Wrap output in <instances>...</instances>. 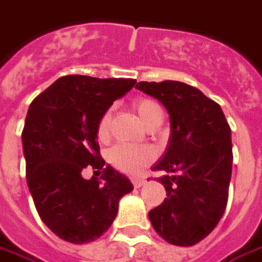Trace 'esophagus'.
I'll return each instance as SVG.
<instances>
[{"label":"esophagus","mask_w":262,"mask_h":262,"mask_svg":"<svg viewBox=\"0 0 262 262\" xmlns=\"http://www.w3.org/2000/svg\"><path fill=\"white\" fill-rule=\"evenodd\" d=\"M133 187L135 188H142L146 184V180H133Z\"/></svg>","instance_id":"obj_1"}]
</instances>
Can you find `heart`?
<instances>
[{
    "label": "heart",
    "instance_id": "obj_1",
    "mask_svg": "<svg viewBox=\"0 0 262 262\" xmlns=\"http://www.w3.org/2000/svg\"><path fill=\"white\" fill-rule=\"evenodd\" d=\"M139 118L146 127L153 125H160L163 119V111L160 105L150 98H140L133 103ZM109 123L111 114L106 112L98 123V139L106 140L109 136ZM156 153L148 146H129V144H118L109 150L108 160L115 168L129 176H139L148 164L153 163Z\"/></svg>",
    "mask_w": 262,
    "mask_h": 262
}]
</instances>
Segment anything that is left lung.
I'll list each match as a JSON object with an SVG mask.
<instances>
[{
  "label": "left lung",
  "mask_w": 262,
  "mask_h": 262,
  "mask_svg": "<svg viewBox=\"0 0 262 262\" xmlns=\"http://www.w3.org/2000/svg\"><path fill=\"white\" fill-rule=\"evenodd\" d=\"M170 115V139L153 170L167 198L148 212L154 230L174 246H193L225 213L233 164L231 130L219 103L180 81L136 84Z\"/></svg>",
  "instance_id": "obj_1"
}]
</instances>
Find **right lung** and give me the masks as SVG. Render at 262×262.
Instances as JSON below:
<instances>
[{
	"mask_svg": "<svg viewBox=\"0 0 262 262\" xmlns=\"http://www.w3.org/2000/svg\"><path fill=\"white\" fill-rule=\"evenodd\" d=\"M132 78L66 75L37 95L22 132L26 182L43 223L66 242L82 244L114 223L130 180L99 156L98 123L114 101L130 91ZM86 165L102 169L85 180Z\"/></svg>",
	"mask_w": 262,
	"mask_h": 262,
	"instance_id": "add662e5",
	"label": "right lung"
}]
</instances>
